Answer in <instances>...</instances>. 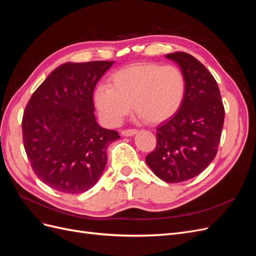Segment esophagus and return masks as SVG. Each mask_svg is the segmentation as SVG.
<instances>
[{"label":"esophagus","mask_w":256,"mask_h":256,"mask_svg":"<svg viewBox=\"0 0 256 256\" xmlns=\"http://www.w3.org/2000/svg\"><path fill=\"white\" fill-rule=\"evenodd\" d=\"M138 131L136 129H125V130H122V134L124 136H134Z\"/></svg>","instance_id":"obj_1"}]
</instances>
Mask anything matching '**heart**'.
<instances>
[{"mask_svg": "<svg viewBox=\"0 0 256 256\" xmlns=\"http://www.w3.org/2000/svg\"><path fill=\"white\" fill-rule=\"evenodd\" d=\"M184 74L173 65L134 64L122 68L111 76V86L96 88L94 102L104 122L115 126L131 111L150 124H159L174 116L186 95Z\"/></svg>", "mask_w": 256, "mask_h": 256, "instance_id": "b5f03b06", "label": "heart"}]
</instances>
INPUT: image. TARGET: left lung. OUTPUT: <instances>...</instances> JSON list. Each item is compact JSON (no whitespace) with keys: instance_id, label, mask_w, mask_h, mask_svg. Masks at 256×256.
Instances as JSON below:
<instances>
[{"instance_id":"obj_1","label":"left lung","mask_w":256,"mask_h":256,"mask_svg":"<svg viewBox=\"0 0 256 256\" xmlns=\"http://www.w3.org/2000/svg\"><path fill=\"white\" fill-rule=\"evenodd\" d=\"M184 74L186 95L174 116L157 127V145L145 160L166 182H180L202 173L214 159L224 122L218 84L208 69L186 52L166 54Z\"/></svg>"}]
</instances>
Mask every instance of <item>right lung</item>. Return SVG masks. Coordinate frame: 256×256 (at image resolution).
I'll return each mask as SVG.
<instances>
[{"label": "right lung", "mask_w": 256, "mask_h": 256, "mask_svg": "<svg viewBox=\"0 0 256 256\" xmlns=\"http://www.w3.org/2000/svg\"><path fill=\"white\" fill-rule=\"evenodd\" d=\"M114 62L65 63L33 92L22 118L23 145L40 180L76 194L94 187L118 132L100 127L92 92Z\"/></svg>", "instance_id": "1"}]
</instances>
